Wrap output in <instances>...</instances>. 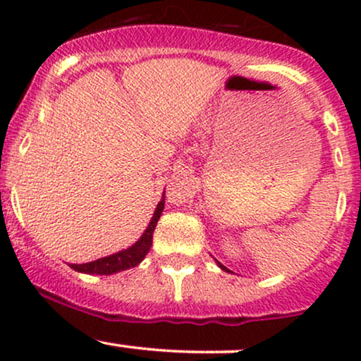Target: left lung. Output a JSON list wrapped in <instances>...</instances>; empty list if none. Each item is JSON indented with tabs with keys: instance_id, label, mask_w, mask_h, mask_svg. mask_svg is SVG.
I'll return each instance as SVG.
<instances>
[{
	"instance_id": "left-lung-1",
	"label": "left lung",
	"mask_w": 361,
	"mask_h": 361,
	"mask_svg": "<svg viewBox=\"0 0 361 361\" xmlns=\"http://www.w3.org/2000/svg\"><path fill=\"white\" fill-rule=\"evenodd\" d=\"M219 267H221V268H222V270H226V271H229V270H227V268H226V267H224V264H221V263H219Z\"/></svg>"
}]
</instances>
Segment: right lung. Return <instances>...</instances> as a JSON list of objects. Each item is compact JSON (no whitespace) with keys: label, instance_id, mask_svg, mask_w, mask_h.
Instances as JSON below:
<instances>
[{"label":"right lung","instance_id":"right-lung-1","mask_svg":"<svg viewBox=\"0 0 361 361\" xmlns=\"http://www.w3.org/2000/svg\"><path fill=\"white\" fill-rule=\"evenodd\" d=\"M164 209V198L157 204V209L154 215H152L151 222H149L146 233L142 234V238L139 239L134 246H130L128 250L118 251L115 255L106 256V258H100L97 261H91V263H82V264H69L73 270L81 271V273H91V275H110V273H117L122 270H128L132 267H137L140 261L144 259V256L147 255V251L151 250L152 244V233L156 229V224L159 221L161 212Z\"/></svg>","mask_w":361,"mask_h":361}]
</instances>
